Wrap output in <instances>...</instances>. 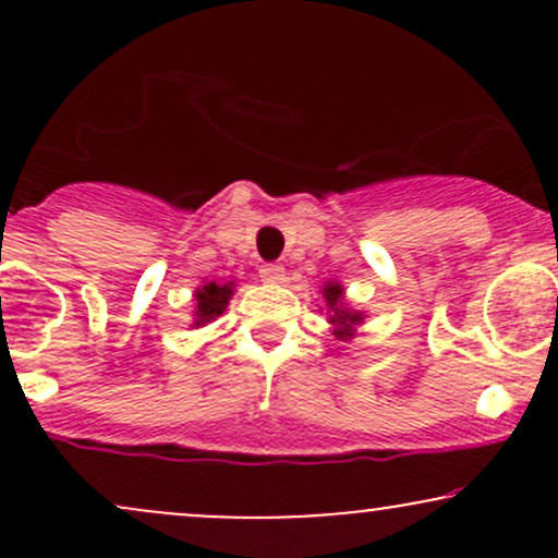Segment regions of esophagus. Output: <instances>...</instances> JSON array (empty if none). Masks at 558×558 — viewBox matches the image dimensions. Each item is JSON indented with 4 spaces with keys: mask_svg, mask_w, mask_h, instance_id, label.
<instances>
[{
    "mask_svg": "<svg viewBox=\"0 0 558 558\" xmlns=\"http://www.w3.org/2000/svg\"><path fill=\"white\" fill-rule=\"evenodd\" d=\"M259 275L265 280H270V283H278V280H283L286 270H283V265H278V262H267V265H262Z\"/></svg>",
    "mask_w": 558,
    "mask_h": 558,
    "instance_id": "obj_1",
    "label": "esophagus"
}]
</instances>
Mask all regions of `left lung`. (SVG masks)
Listing matches in <instances>:
<instances>
[{"instance_id": "left-lung-1", "label": "left lung", "mask_w": 558, "mask_h": 558, "mask_svg": "<svg viewBox=\"0 0 558 558\" xmlns=\"http://www.w3.org/2000/svg\"><path fill=\"white\" fill-rule=\"evenodd\" d=\"M325 301H328V306L330 310H336V315L330 317V323H336L338 328H336V336L338 338H351L354 336V325H360L362 323V315L360 312H349V310H343V288L341 286H332V283H328L325 286Z\"/></svg>"}]
</instances>
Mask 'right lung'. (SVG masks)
<instances>
[{"instance_id": "add662e5", "label": "right lung", "mask_w": 558, "mask_h": 558, "mask_svg": "<svg viewBox=\"0 0 558 558\" xmlns=\"http://www.w3.org/2000/svg\"><path fill=\"white\" fill-rule=\"evenodd\" d=\"M233 296V283L217 286V283H207L204 288L196 291V312H194V323L204 325L209 319L220 317L222 310L228 306V299Z\"/></svg>"}]
</instances>
